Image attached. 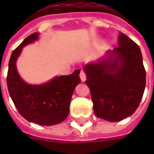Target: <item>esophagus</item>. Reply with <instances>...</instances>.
<instances>
[{
  "instance_id": "34e87169",
  "label": "esophagus",
  "mask_w": 154,
  "mask_h": 154,
  "mask_svg": "<svg viewBox=\"0 0 154 154\" xmlns=\"http://www.w3.org/2000/svg\"><path fill=\"white\" fill-rule=\"evenodd\" d=\"M80 80L82 82H85V80H86V74H85V72L83 71V70H81L80 71Z\"/></svg>"
}]
</instances>
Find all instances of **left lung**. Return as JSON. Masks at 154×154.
<instances>
[{
  "label": "left lung",
  "mask_w": 154,
  "mask_h": 154,
  "mask_svg": "<svg viewBox=\"0 0 154 154\" xmlns=\"http://www.w3.org/2000/svg\"><path fill=\"white\" fill-rule=\"evenodd\" d=\"M118 46L83 67L93 110L99 118L118 122L133 115L146 86V71L138 45L119 32Z\"/></svg>",
  "instance_id": "1"
}]
</instances>
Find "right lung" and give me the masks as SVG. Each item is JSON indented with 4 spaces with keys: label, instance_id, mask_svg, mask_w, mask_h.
<instances>
[{
    "label": "right lung",
    "instance_id": "obj_1",
    "mask_svg": "<svg viewBox=\"0 0 154 154\" xmlns=\"http://www.w3.org/2000/svg\"><path fill=\"white\" fill-rule=\"evenodd\" d=\"M38 37V32L28 36L13 51L9 60L7 84L15 107L25 119L51 126L67 118L74 88L80 83V70L76 69L70 75L56 76L40 85L26 82L17 70L16 62L23 48L37 41Z\"/></svg>",
    "mask_w": 154,
    "mask_h": 154
}]
</instances>
